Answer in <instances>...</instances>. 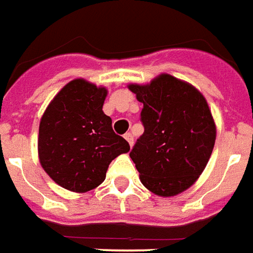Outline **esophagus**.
Returning <instances> with one entry per match:
<instances>
[{
	"instance_id": "1",
	"label": "esophagus",
	"mask_w": 253,
	"mask_h": 253,
	"mask_svg": "<svg viewBox=\"0 0 253 253\" xmlns=\"http://www.w3.org/2000/svg\"><path fill=\"white\" fill-rule=\"evenodd\" d=\"M124 137H125V140L129 143L130 147L133 146V136H132V133H129V132H128V133H125V135H124Z\"/></svg>"
}]
</instances>
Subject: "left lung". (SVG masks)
Masks as SVG:
<instances>
[{
    "label": "left lung",
    "mask_w": 253,
    "mask_h": 253,
    "mask_svg": "<svg viewBox=\"0 0 253 253\" xmlns=\"http://www.w3.org/2000/svg\"><path fill=\"white\" fill-rule=\"evenodd\" d=\"M128 88L143 103L144 132L129 152L141 184L164 198L184 192L202 174L215 144V123L206 98L166 73Z\"/></svg>",
    "instance_id": "obj_1"
}]
</instances>
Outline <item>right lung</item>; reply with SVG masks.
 Instances as JSON below:
<instances>
[{
	"instance_id": "1",
	"label": "right lung",
	"mask_w": 253,
	"mask_h": 253,
	"mask_svg": "<svg viewBox=\"0 0 253 253\" xmlns=\"http://www.w3.org/2000/svg\"><path fill=\"white\" fill-rule=\"evenodd\" d=\"M107 95L84 79L66 84L50 102L39 124L38 154L50 178L72 192L101 185L113 159L129 151L114 133L102 107Z\"/></svg>"
}]
</instances>
